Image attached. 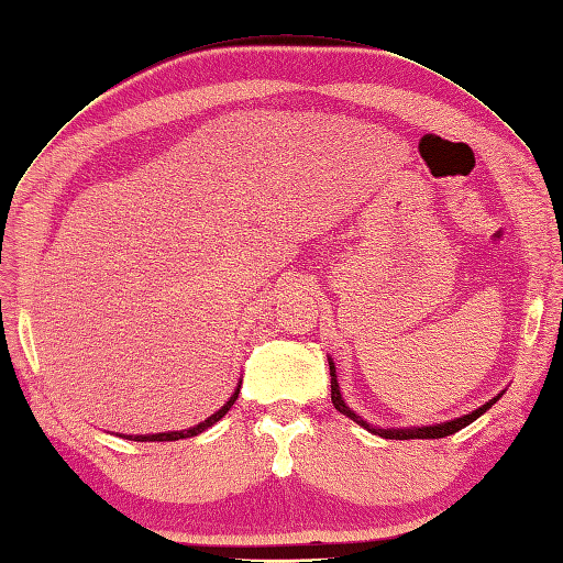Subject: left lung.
<instances>
[{
    "label": "left lung",
    "mask_w": 563,
    "mask_h": 563,
    "mask_svg": "<svg viewBox=\"0 0 563 563\" xmlns=\"http://www.w3.org/2000/svg\"><path fill=\"white\" fill-rule=\"evenodd\" d=\"M328 366H330V399H333V407L347 416V419H352L354 423H358L362 428H366L368 432H373V435H380L385 440H438V438H446V435H454L456 430L466 428L468 423H473L475 419H481V416L499 401V397L507 393V387L499 395H495L493 399H487L483 407L473 409L464 416H459V419H452V421H442V423H432V426H409V428H380V426H373L368 421H364L362 416H358L356 411H352L347 407V401L342 399V393H340V383H338V371H335V364L333 358L328 356Z\"/></svg>",
    "instance_id": "8db88e82"
}]
</instances>
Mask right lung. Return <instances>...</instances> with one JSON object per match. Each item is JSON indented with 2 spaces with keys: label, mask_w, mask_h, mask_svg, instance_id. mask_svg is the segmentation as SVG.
<instances>
[{
  "label": "right lung",
  "mask_w": 563,
  "mask_h": 563,
  "mask_svg": "<svg viewBox=\"0 0 563 563\" xmlns=\"http://www.w3.org/2000/svg\"><path fill=\"white\" fill-rule=\"evenodd\" d=\"M240 385H242V380L238 383V387H235V393L230 395V399L225 401V405L219 409V411H213L209 419H205L201 423H197V426H192V428H187V430H170V432H152V435H125V440H135V442H173V440H183V438H195V435H199V432H205L207 428H211L213 423H219L223 416L230 411V407L235 405V399H238V395H240ZM123 438V435H121Z\"/></svg>",
  "instance_id": "obj_1"
}]
</instances>
